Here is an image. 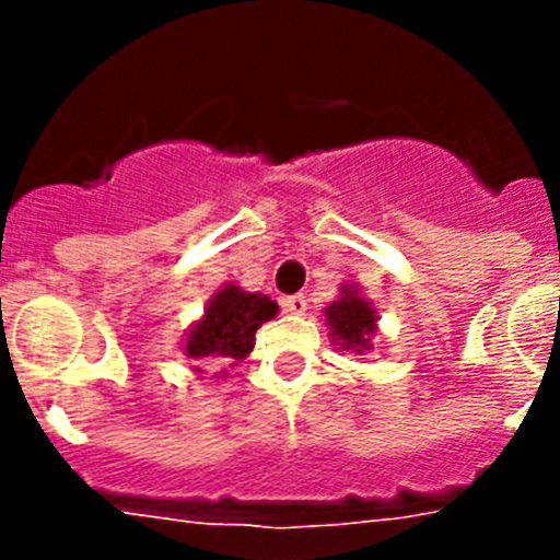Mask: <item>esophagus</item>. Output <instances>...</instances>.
<instances>
[{
  "instance_id": "1",
  "label": "esophagus",
  "mask_w": 560,
  "mask_h": 560,
  "mask_svg": "<svg viewBox=\"0 0 560 560\" xmlns=\"http://www.w3.org/2000/svg\"><path fill=\"white\" fill-rule=\"evenodd\" d=\"M281 306H284V312H287V314L301 316V314H306V308H308V298H306V295H287L284 301H281Z\"/></svg>"
}]
</instances>
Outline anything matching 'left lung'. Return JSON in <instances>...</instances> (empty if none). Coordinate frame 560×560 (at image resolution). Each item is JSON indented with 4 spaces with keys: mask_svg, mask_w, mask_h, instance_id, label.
I'll return each instance as SVG.
<instances>
[{
    "mask_svg": "<svg viewBox=\"0 0 560 560\" xmlns=\"http://www.w3.org/2000/svg\"><path fill=\"white\" fill-rule=\"evenodd\" d=\"M376 308L365 301L354 284H341V295L325 306V322L330 327V338L338 349L363 354L374 349L376 336Z\"/></svg>",
    "mask_w": 560,
    "mask_h": 560,
    "instance_id": "8db88e82",
    "label": "left lung"
}]
</instances>
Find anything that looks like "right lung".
Returning a JSON list of instances; mask_svg holds the SVG:
<instances>
[{"label": "right lung", "instance_id": "1", "mask_svg": "<svg viewBox=\"0 0 560 560\" xmlns=\"http://www.w3.org/2000/svg\"><path fill=\"white\" fill-rule=\"evenodd\" d=\"M279 306L262 292H246L238 284H224L213 292L208 301L206 312L200 319L189 327L186 338L180 341L186 358L191 360V369L202 374L200 363L217 365H238L241 360L248 358L254 349V332L259 325L273 319Z\"/></svg>", "mask_w": 560, "mask_h": 560}]
</instances>
